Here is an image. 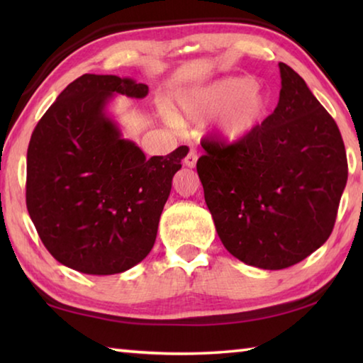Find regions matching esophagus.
Segmentation results:
<instances>
[{
	"instance_id": "34e87169",
	"label": "esophagus",
	"mask_w": 363,
	"mask_h": 363,
	"mask_svg": "<svg viewBox=\"0 0 363 363\" xmlns=\"http://www.w3.org/2000/svg\"><path fill=\"white\" fill-rule=\"evenodd\" d=\"M196 160H199V157H196V152L195 150H190L187 153L186 160H184V163H186V167H189V168H195Z\"/></svg>"
}]
</instances>
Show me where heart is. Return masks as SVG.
I'll return each instance as SVG.
<instances>
[{"label":"heart","mask_w":363,"mask_h":363,"mask_svg":"<svg viewBox=\"0 0 363 363\" xmlns=\"http://www.w3.org/2000/svg\"><path fill=\"white\" fill-rule=\"evenodd\" d=\"M270 97L261 84L247 77H225L176 96L174 120L201 123L223 113L219 138L227 144L250 136L266 120Z\"/></svg>","instance_id":"obj_1"}]
</instances>
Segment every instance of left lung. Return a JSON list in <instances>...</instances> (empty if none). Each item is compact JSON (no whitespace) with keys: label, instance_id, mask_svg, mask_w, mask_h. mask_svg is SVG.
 Masks as SVG:
<instances>
[{"label":"left lung","instance_id":"left-lung-1","mask_svg":"<svg viewBox=\"0 0 363 363\" xmlns=\"http://www.w3.org/2000/svg\"><path fill=\"white\" fill-rule=\"evenodd\" d=\"M279 67L274 112L238 143L205 139L196 162L225 250L267 270L298 264L328 240L347 182L335 120L291 67Z\"/></svg>","mask_w":363,"mask_h":363}]
</instances>
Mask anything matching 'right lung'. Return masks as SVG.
Returning a JSON list of instances; mask_svg holds the SVG:
<instances>
[{
	"mask_svg": "<svg viewBox=\"0 0 363 363\" xmlns=\"http://www.w3.org/2000/svg\"><path fill=\"white\" fill-rule=\"evenodd\" d=\"M149 86L116 75L77 78L57 96L27 152V210L46 250L89 275L125 272L150 253L186 145L147 158L108 112Z\"/></svg>",
	"mask_w": 363,
	"mask_h": 363,
	"instance_id": "right-lung-1",
	"label": "right lung"
}]
</instances>
